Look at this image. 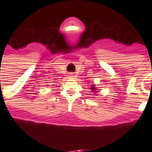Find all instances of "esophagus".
I'll use <instances>...</instances> for the list:
<instances>
[{"label": "esophagus", "mask_w": 152, "mask_h": 152, "mask_svg": "<svg viewBox=\"0 0 152 152\" xmlns=\"http://www.w3.org/2000/svg\"><path fill=\"white\" fill-rule=\"evenodd\" d=\"M68 76H69V78H72V77H74V76H73V74H72V73H69L68 74Z\"/></svg>", "instance_id": "34e87169"}]
</instances>
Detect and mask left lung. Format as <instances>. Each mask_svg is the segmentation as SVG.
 Segmentation results:
<instances>
[{
	"instance_id": "8db88e82",
	"label": "left lung",
	"mask_w": 152,
	"mask_h": 152,
	"mask_svg": "<svg viewBox=\"0 0 152 152\" xmlns=\"http://www.w3.org/2000/svg\"><path fill=\"white\" fill-rule=\"evenodd\" d=\"M91 91H94V90L96 89V88H95V86H92V87H91Z\"/></svg>"
}]
</instances>
